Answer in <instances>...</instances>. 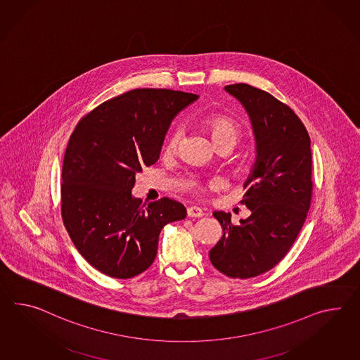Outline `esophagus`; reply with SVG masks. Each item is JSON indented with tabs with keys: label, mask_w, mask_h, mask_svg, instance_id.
I'll use <instances>...</instances> for the list:
<instances>
[{
	"label": "esophagus",
	"mask_w": 360,
	"mask_h": 360,
	"mask_svg": "<svg viewBox=\"0 0 360 360\" xmlns=\"http://www.w3.org/2000/svg\"><path fill=\"white\" fill-rule=\"evenodd\" d=\"M187 216L188 217H202L204 216V212L202 208L193 205V207H188L187 208Z\"/></svg>",
	"instance_id": "1"
}]
</instances>
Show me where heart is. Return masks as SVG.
Here are the masks:
<instances>
[{
    "instance_id": "1",
    "label": "heart",
    "mask_w": 360,
    "mask_h": 360,
    "mask_svg": "<svg viewBox=\"0 0 360 360\" xmlns=\"http://www.w3.org/2000/svg\"><path fill=\"white\" fill-rule=\"evenodd\" d=\"M205 131L210 134L213 144L219 143V141H229L231 143H236L239 136V127L237 123L233 120H230L226 115H214L208 117L204 122ZM181 138V132L176 131L170 141L167 143V150L169 152H174L178 147V141Z\"/></svg>"
}]
</instances>
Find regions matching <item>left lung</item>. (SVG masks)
Masks as SVG:
<instances>
[{
	"label": "left lung",
	"mask_w": 360,
	"mask_h": 360,
	"mask_svg": "<svg viewBox=\"0 0 360 360\" xmlns=\"http://www.w3.org/2000/svg\"><path fill=\"white\" fill-rule=\"evenodd\" d=\"M250 117L256 158L242 202L250 217L231 224L214 211L222 237L210 251L213 266L231 278L268 272L289 252L303 226L312 196L311 139L289 106L245 83L225 87Z\"/></svg>",
	"instance_id": "1"
}]
</instances>
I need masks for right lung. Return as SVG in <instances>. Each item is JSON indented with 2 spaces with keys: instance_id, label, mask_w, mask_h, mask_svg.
Here are the masks:
<instances>
[{
  "instance_id": "right-lung-1",
  "label": "right lung",
  "mask_w": 360,
  "mask_h": 360,
  "mask_svg": "<svg viewBox=\"0 0 360 360\" xmlns=\"http://www.w3.org/2000/svg\"><path fill=\"white\" fill-rule=\"evenodd\" d=\"M198 98L172 89H132L95 108L71 134L62 167V219L97 271L113 278L147 271L162 228L187 216L182 202L162 198L141 205L131 190L136 173L160 158L172 121Z\"/></svg>"
}]
</instances>
